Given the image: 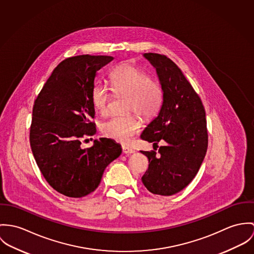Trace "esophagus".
I'll return each mask as SVG.
<instances>
[{
    "label": "esophagus",
    "instance_id": "1",
    "mask_svg": "<svg viewBox=\"0 0 254 254\" xmlns=\"http://www.w3.org/2000/svg\"><path fill=\"white\" fill-rule=\"evenodd\" d=\"M122 149H123V153H125V154H132V153H134V150L129 148L128 146H123Z\"/></svg>",
    "mask_w": 254,
    "mask_h": 254
}]
</instances>
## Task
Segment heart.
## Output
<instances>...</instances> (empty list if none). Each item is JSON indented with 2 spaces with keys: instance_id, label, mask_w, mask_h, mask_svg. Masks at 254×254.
<instances>
[{
  "instance_id": "1",
  "label": "heart",
  "mask_w": 254,
  "mask_h": 254,
  "mask_svg": "<svg viewBox=\"0 0 254 254\" xmlns=\"http://www.w3.org/2000/svg\"><path fill=\"white\" fill-rule=\"evenodd\" d=\"M109 80L115 94L127 95L124 111L137 114L143 119H152L160 112L165 94L159 80L129 64L116 67L110 73ZM90 97L96 112L108 113L111 93L106 85H94ZM133 113L118 115L104 122L101 125L102 133L114 140L129 143L141 127L138 118Z\"/></svg>"
}]
</instances>
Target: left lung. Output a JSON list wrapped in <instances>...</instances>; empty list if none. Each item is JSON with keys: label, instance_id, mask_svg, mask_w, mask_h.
<instances>
[{"label": "left lung", "instance_id": "1", "mask_svg": "<svg viewBox=\"0 0 254 254\" xmlns=\"http://www.w3.org/2000/svg\"><path fill=\"white\" fill-rule=\"evenodd\" d=\"M144 57L156 67L165 98L141 139L154 146L161 140L166 145L158 153L156 148L140 151L149 160L141 179L151 193L171 196L194 179L204 159L208 144L205 111L197 92L170 58L153 53Z\"/></svg>", "mask_w": 254, "mask_h": 254}]
</instances>
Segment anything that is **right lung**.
I'll return each mask as SVG.
<instances>
[{
	"mask_svg": "<svg viewBox=\"0 0 254 254\" xmlns=\"http://www.w3.org/2000/svg\"><path fill=\"white\" fill-rule=\"evenodd\" d=\"M113 60L108 56H77L61 61L38 94L30 127V146L47 182L58 193L82 197L99 185L104 169L121 145L109 138L83 149L96 132L91 89L96 72ZM87 140V139H85Z\"/></svg>",
	"mask_w": 254,
	"mask_h": 254,
	"instance_id": "add662e5",
	"label": "right lung"
}]
</instances>
